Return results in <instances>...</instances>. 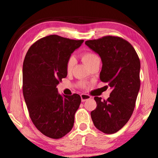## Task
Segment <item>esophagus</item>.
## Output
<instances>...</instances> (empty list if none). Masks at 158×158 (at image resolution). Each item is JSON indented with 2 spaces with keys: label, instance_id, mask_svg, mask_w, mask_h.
I'll return each mask as SVG.
<instances>
[{
  "label": "esophagus",
  "instance_id": "1",
  "mask_svg": "<svg viewBox=\"0 0 158 158\" xmlns=\"http://www.w3.org/2000/svg\"><path fill=\"white\" fill-rule=\"evenodd\" d=\"M81 98L82 102H85L87 100H89V99L90 98V96L89 95H87V94H81Z\"/></svg>",
  "mask_w": 158,
  "mask_h": 158
}]
</instances>
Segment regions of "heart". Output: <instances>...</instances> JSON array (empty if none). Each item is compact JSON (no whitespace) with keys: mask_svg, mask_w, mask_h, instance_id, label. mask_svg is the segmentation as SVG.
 <instances>
[{"mask_svg":"<svg viewBox=\"0 0 158 158\" xmlns=\"http://www.w3.org/2000/svg\"><path fill=\"white\" fill-rule=\"evenodd\" d=\"M81 57L82 60L84 61V63L88 66H89L90 64L93 63L96 60L99 59V57L95 54V53H94L93 52H86L82 53L81 55ZM74 65V58L73 57H70L68 60H67V63H66L67 73H71L72 70H73V69ZM81 85L83 88L85 87L84 84H81Z\"/></svg>","mask_w":158,"mask_h":158,"instance_id":"obj_1","label":"heart"}]
</instances>
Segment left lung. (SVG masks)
<instances>
[{
  "label": "left lung",
  "instance_id": "8db88e82",
  "mask_svg": "<svg viewBox=\"0 0 158 158\" xmlns=\"http://www.w3.org/2000/svg\"><path fill=\"white\" fill-rule=\"evenodd\" d=\"M85 44L100 56V80L112 89L106 100L94 98L97 107L90 113L92 121L101 132L114 134L127 123L134 111L140 89L139 58L129 42L118 36H104Z\"/></svg>",
  "mask_w": 158,
  "mask_h": 158
}]
</instances>
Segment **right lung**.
Masks as SVG:
<instances>
[{"label":"right lung","mask_w":158,"mask_h":158,"mask_svg":"<svg viewBox=\"0 0 158 158\" xmlns=\"http://www.w3.org/2000/svg\"><path fill=\"white\" fill-rule=\"evenodd\" d=\"M84 42L57 35L42 37L29 48L23 63V94L35 126L52 139L64 137L73 127L80 95L58 94L56 85L65 78L66 63Z\"/></svg>","instance_id":"1"}]
</instances>
